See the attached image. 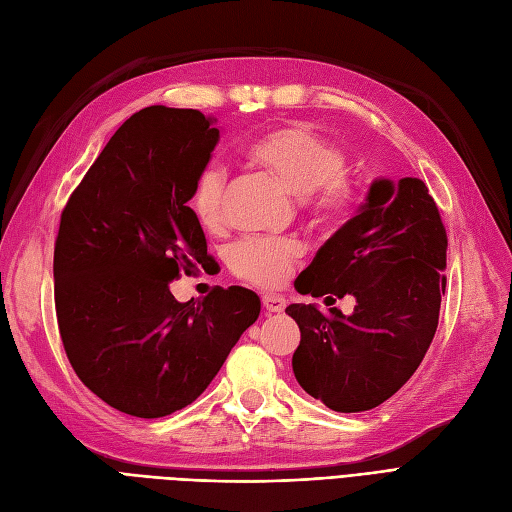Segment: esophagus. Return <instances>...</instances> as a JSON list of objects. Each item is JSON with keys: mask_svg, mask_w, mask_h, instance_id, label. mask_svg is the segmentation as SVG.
<instances>
[{"mask_svg": "<svg viewBox=\"0 0 512 512\" xmlns=\"http://www.w3.org/2000/svg\"><path fill=\"white\" fill-rule=\"evenodd\" d=\"M261 303H264V309L268 313H281L285 309V298L274 296V294H266L261 296Z\"/></svg>", "mask_w": 512, "mask_h": 512, "instance_id": "obj_1", "label": "esophagus"}]
</instances>
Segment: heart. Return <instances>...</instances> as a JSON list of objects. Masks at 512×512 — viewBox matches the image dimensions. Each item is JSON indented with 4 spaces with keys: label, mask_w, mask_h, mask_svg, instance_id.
<instances>
[{
    "label": "heart",
    "mask_w": 512,
    "mask_h": 512,
    "mask_svg": "<svg viewBox=\"0 0 512 512\" xmlns=\"http://www.w3.org/2000/svg\"><path fill=\"white\" fill-rule=\"evenodd\" d=\"M248 164L305 199L322 218L344 216L355 203V188L342 175L346 157L335 144L307 125H283L253 138L244 147ZM227 173L220 164H207L194 181L192 212L199 225L214 231L222 222V194ZM303 244L294 238H246L233 246L229 264L238 279L261 287L281 285L303 257Z\"/></svg>",
    "instance_id": "heart-1"
}]
</instances>
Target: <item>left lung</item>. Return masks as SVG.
<instances>
[{"instance_id": "obj_1", "label": "left lung", "mask_w": 512, "mask_h": 512, "mask_svg": "<svg viewBox=\"0 0 512 512\" xmlns=\"http://www.w3.org/2000/svg\"><path fill=\"white\" fill-rule=\"evenodd\" d=\"M448 235L426 183L372 181L368 199L300 272V294L355 296L337 307L285 309L300 329L292 357L298 385L337 413L370 411L396 393L422 363L439 324Z\"/></svg>"}]
</instances>
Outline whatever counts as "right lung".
<instances>
[{
    "mask_svg": "<svg viewBox=\"0 0 512 512\" xmlns=\"http://www.w3.org/2000/svg\"><path fill=\"white\" fill-rule=\"evenodd\" d=\"M220 138L212 116L151 106L136 112L62 209L54 248L56 316L80 381L134 417L194 402L259 316L246 287L179 303L170 281L209 259L188 201Z\"/></svg>",
    "mask_w": 512,
    "mask_h": 512,
    "instance_id": "obj_1",
    "label": "right lung"
}]
</instances>
